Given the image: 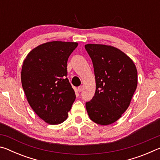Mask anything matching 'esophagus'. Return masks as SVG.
Here are the masks:
<instances>
[{
	"label": "esophagus",
	"mask_w": 160,
	"mask_h": 160,
	"mask_svg": "<svg viewBox=\"0 0 160 160\" xmlns=\"http://www.w3.org/2000/svg\"><path fill=\"white\" fill-rule=\"evenodd\" d=\"M82 86H80L79 88H78V92H82Z\"/></svg>",
	"instance_id": "1"
}]
</instances>
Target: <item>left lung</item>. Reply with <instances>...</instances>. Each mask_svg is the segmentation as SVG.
Returning <instances> with one entry per match:
<instances>
[{
    "label": "left lung",
    "mask_w": 160,
    "mask_h": 160,
    "mask_svg": "<svg viewBox=\"0 0 160 160\" xmlns=\"http://www.w3.org/2000/svg\"><path fill=\"white\" fill-rule=\"evenodd\" d=\"M92 59L96 91L86 102L90 118L99 125L116 122L129 107L138 85L133 61L118 48L104 44L85 46Z\"/></svg>",
    "instance_id": "8db88e82"
}]
</instances>
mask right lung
Instances as JSON below:
<instances>
[{
  "instance_id": "right-lung-1",
  "label": "right lung",
  "mask_w": 160,
  "mask_h": 160,
  "mask_svg": "<svg viewBox=\"0 0 160 160\" xmlns=\"http://www.w3.org/2000/svg\"><path fill=\"white\" fill-rule=\"evenodd\" d=\"M77 42L54 41L38 46L23 61L21 82L34 112L51 125L65 121L75 99L66 78L67 62Z\"/></svg>"
}]
</instances>
